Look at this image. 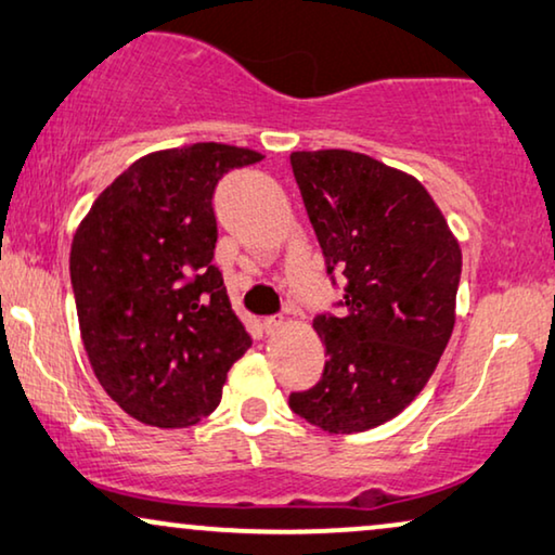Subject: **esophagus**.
<instances>
[{
  "instance_id": "obj_1",
  "label": "esophagus",
  "mask_w": 555,
  "mask_h": 555,
  "mask_svg": "<svg viewBox=\"0 0 555 555\" xmlns=\"http://www.w3.org/2000/svg\"><path fill=\"white\" fill-rule=\"evenodd\" d=\"M263 332H267V334H276L279 330H281V326H284V319H279V317H267V319H263Z\"/></svg>"
}]
</instances>
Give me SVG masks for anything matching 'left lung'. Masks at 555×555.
I'll use <instances>...</instances> for the list:
<instances>
[{
    "mask_svg": "<svg viewBox=\"0 0 555 555\" xmlns=\"http://www.w3.org/2000/svg\"><path fill=\"white\" fill-rule=\"evenodd\" d=\"M288 158L326 269L345 276V311L314 319L322 379L288 408L332 435L372 430L433 377L455 326L463 251L415 176L339 147Z\"/></svg>",
    "mask_w": 555,
    "mask_h": 555,
    "instance_id": "1",
    "label": "left lung"
}]
</instances>
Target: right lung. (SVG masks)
<instances>
[{"instance_id":"right-lung-1","label":"right lung","mask_w":555,"mask_h":555,"mask_svg":"<svg viewBox=\"0 0 555 555\" xmlns=\"http://www.w3.org/2000/svg\"><path fill=\"white\" fill-rule=\"evenodd\" d=\"M251 147L193 143L147 153L77 225L69 279L92 372L113 402L151 427H191L221 402L251 347L231 309L216 248L214 189Z\"/></svg>"}]
</instances>
